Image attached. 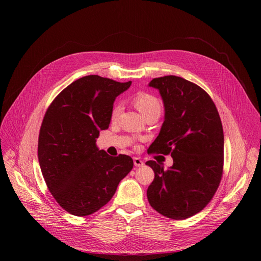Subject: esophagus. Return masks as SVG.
<instances>
[{"mask_svg": "<svg viewBox=\"0 0 261 261\" xmlns=\"http://www.w3.org/2000/svg\"><path fill=\"white\" fill-rule=\"evenodd\" d=\"M133 163L136 167H141L144 165V162L140 158H133Z\"/></svg>", "mask_w": 261, "mask_h": 261, "instance_id": "obj_1", "label": "esophagus"}]
</instances>
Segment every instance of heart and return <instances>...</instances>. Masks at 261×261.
Listing matches in <instances>:
<instances>
[{"mask_svg":"<svg viewBox=\"0 0 261 261\" xmlns=\"http://www.w3.org/2000/svg\"><path fill=\"white\" fill-rule=\"evenodd\" d=\"M133 102L143 116L145 114H147L148 112L154 111V110H159V111H161V105H160L159 99L156 97H154V96L151 94H148L145 92H141L139 94H136L133 98ZM121 110H122V107L120 103L114 105L112 111H111L112 120H116L119 117V115L121 113Z\"/></svg>","mask_w":261,"mask_h":261,"instance_id":"1","label":"heart"}]
</instances>
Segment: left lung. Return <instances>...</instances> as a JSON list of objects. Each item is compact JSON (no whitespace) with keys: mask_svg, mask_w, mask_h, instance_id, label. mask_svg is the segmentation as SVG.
<instances>
[{"mask_svg":"<svg viewBox=\"0 0 261 261\" xmlns=\"http://www.w3.org/2000/svg\"><path fill=\"white\" fill-rule=\"evenodd\" d=\"M164 122L148 153L171 154L173 164L148 161L154 180L147 189L150 205L160 214L183 220L201 212L214 197L223 169L224 135L220 116L210 95L177 76L154 78Z\"/></svg>","mask_w":261,"mask_h":261,"instance_id":"1","label":"left lung"}]
</instances>
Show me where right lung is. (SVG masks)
Returning a JSON list of instances; mask_svg holds the SVG:
<instances>
[{
	"label": "right lung",
	"instance_id": "add662e5",
	"mask_svg": "<svg viewBox=\"0 0 261 261\" xmlns=\"http://www.w3.org/2000/svg\"><path fill=\"white\" fill-rule=\"evenodd\" d=\"M130 86L131 81L85 76L66 87L47 109L38 159L48 190L67 213L84 217L97 212L133 168L129 155L111 156L96 145L100 130L111 121L115 98Z\"/></svg>",
	"mask_w": 261,
	"mask_h": 261
}]
</instances>
